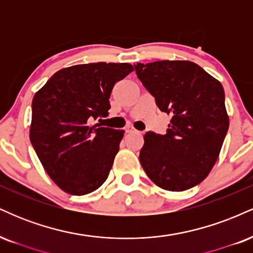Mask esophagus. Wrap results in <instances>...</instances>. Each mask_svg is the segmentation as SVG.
Listing matches in <instances>:
<instances>
[{"mask_svg":"<svg viewBox=\"0 0 253 253\" xmlns=\"http://www.w3.org/2000/svg\"><path fill=\"white\" fill-rule=\"evenodd\" d=\"M134 132H138V130L133 128V127H126V133H134Z\"/></svg>","mask_w":253,"mask_h":253,"instance_id":"34e87169","label":"esophagus"}]
</instances>
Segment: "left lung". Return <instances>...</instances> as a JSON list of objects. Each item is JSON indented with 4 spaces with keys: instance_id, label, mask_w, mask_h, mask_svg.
<instances>
[{
    "instance_id": "1",
    "label": "left lung",
    "mask_w": 253,
    "mask_h": 253,
    "mask_svg": "<svg viewBox=\"0 0 253 253\" xmlns=\"http://www.w3.org/2000/svg\"><path fill=\"white\" fill-rule=\"evenodd\" d=\"M134 68L158 108L172 115L167 134L144 135L141 167L162 189H190L208 176L228 130L221 83L188 60L138 63Z\"/></svg>"
}]
</instances>
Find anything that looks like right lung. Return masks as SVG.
Wrapping results in <instances>:
<instances>
[{"instance_id": "right-lung-1", "label": "right lung", "mask_w": 253, "mask_h": 253, "mask_svg": "<svg viewBox=\"0 0 253 253\" xmlns=\"http://www.w3.org/2000/svg\"><path fill=\"white\" fill-rule=\"evenodd\" d=\"M133 71L127 63H91L57 71L32 101L31 143L60 189L85 195L103 184L125 130L100 127L114 84Z\"/></svg>"}]
</instances>
